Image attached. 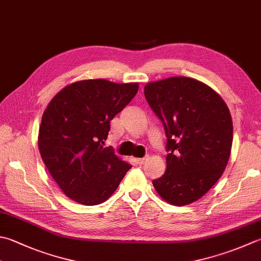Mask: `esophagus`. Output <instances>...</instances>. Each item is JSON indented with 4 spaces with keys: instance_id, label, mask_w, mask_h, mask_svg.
<instances>
[{
    "instance_id": "34e87169",
    "label": "esophagus",
    "mask_w": 261,
    "mask_h": 261,
    "mask_svg": "<svg viewBox=\"0 0 261 261\" xmlns=\"http://www.w3.org/2000/svg\"><path fill=\"white\" fill-rule=\"evenodd\" d=\"M147 161V157H144V158H137L136 160V162H137V164L138 165H142V164H145V162Z\"/></svg>"
}]
</instances>
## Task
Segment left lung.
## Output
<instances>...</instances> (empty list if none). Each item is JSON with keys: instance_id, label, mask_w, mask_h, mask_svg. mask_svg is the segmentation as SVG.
Segmentation results:
<instances>
[{"instance_id": "obj_1", "label": "left lung", "mask_w": 261, "mask_h": 261, "mask_svg": "<svg viewBox=\"0 0 261 261\" xmlns=\"http://www.w3.org/2000/svg\"><path fill=\"white\" fill-rule=\"evenodd\" d=\"M145 97L167 138L166 172L152 185L171 205H189L206 195L225 170L233 140L231 114L215 90L187 76L148 84Z\"/></svg>"}]
</instances>
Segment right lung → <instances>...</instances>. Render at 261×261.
<instances>
[{"instance_id": "1", "label": "right lung", "mask_w": 261, "mask_h": 261, "mask_svg": "<svg viewBox=\"0 0 261 261\" xmlns=\"http://www.w3.org/2000/svg\"><path fill=\"white\" fill-rule=\"evenodd\" d=\"M138 84L104 79L66 86L50 100L39 126L38 148L66 197L86 206L110 198L132 167L104 147L110 122L130 103Z\"/></svg>"}]
</instances>
